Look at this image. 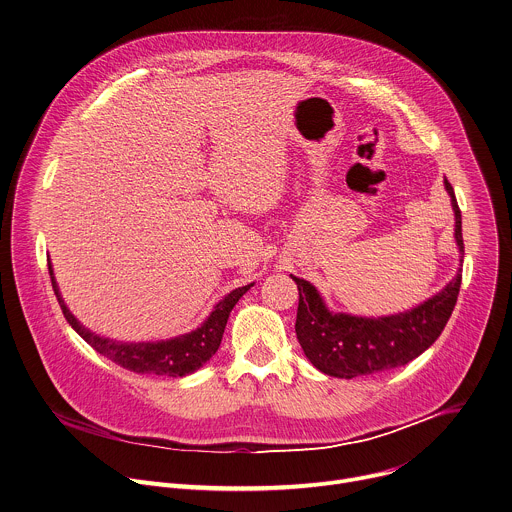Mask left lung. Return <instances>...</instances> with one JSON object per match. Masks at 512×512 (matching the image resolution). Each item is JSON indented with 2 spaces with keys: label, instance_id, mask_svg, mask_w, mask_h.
Here are the masks:
<instances>
[{
  "label": "left lung",
  "instance_id": "8db88e82",
  "mask_svg": "<svg viewBox=\"0 0 512 512\" xmlns=\"http://www.w3.org/2000/svg\"><path fill=\"white\" fill-rule=\"evenodd\" d=\"M445 189L455 211L459 269L439 293L417 307L383 317L335 313L327 307L315 285L291 275L299 289L295 333L315 369L339 379L373 375L407 365L439 339L457 305L465 255L461 211L447 179Z\"/></svg>",
  "mask_w": 512,
  "mask_h": 512
}]
</instances>
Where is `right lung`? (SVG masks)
Masks as SVG:
<instances>
[{
  "label": "right lung",
  "instance_id": "obj_1",
  "mask_svg": "<svg viewBox=\"0 0 512 512\" xmlns=\"http://www.w3.org/2000/svg\"><path fill=\"white\" fill-rule=\"evenodd\" d=\"M51 285L55 291V297L59 301V307L63 311V317L73 327V331L89 343L97 353L111 359L115 365L133 371V373H149V375H161V377H185L201 369L219 349L225 325L229 319L231 309L235 303L253 287V283L233 289L227 293L209 313V317L191 333L171 337L165 341H141V343H125L115 341L109 337H101L93 331H89L85 325L77 321V317L67 309L61 291L57 287L51 261H47Z\"/></svg>",
  "mask_w": 512,
  "mask_h": 512
}]
</instances>
